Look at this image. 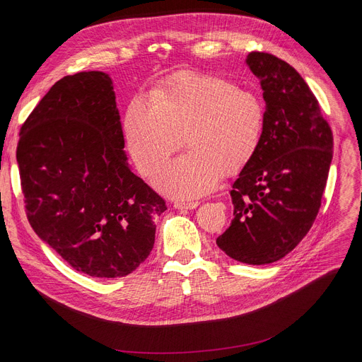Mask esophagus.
I'll return each mask as SVG.
<instances>
[{
	"instance_id": "obj_1",
	"label": "esophagus",
	"mask_w": 362,
	"mask_h": 362,
	"mask_svg": "<svg viewBox=\"0 0 362 362\" xmlns=\"http://www.w3.org/2000/svg\"><path fill=\"white\" fill-rule=\"evenodd\" d=\"M199 205V202H175L173 206L176 210H194Z\"/></svg>"
}]
</instances>
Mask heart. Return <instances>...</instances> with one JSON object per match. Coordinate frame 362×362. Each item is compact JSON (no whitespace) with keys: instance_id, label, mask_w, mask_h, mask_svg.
Returning a JSON list of instances; mask_svg holds the SVG:
<instances>
[{"instance_id":"heart-1","label":"heart","mask_w":362,"mask_h":362,"mask_svg":"<svg viewBox=\"0 0 362 362\" xmlns=\"http://www.w3.org/2000/svg\"><path fill=\"white\" fill-rule=\"evenodd\" d=\"M265 108L255 92L211 74H183L129 104L124 138L139 173L151 175L180 146L189 152L152 176L158 192L182 201L213 192L223 170L236 173L258 151Z\"/></svg>"}]
</instances>
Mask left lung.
<instances>
[{
    "label": "left lung",
    "instance_id": "left-lung-1",
    "mask_svg": "<svg viewBox=\"0 0 362 362\" xmlns=\"http://www.w3.org/2000/svg\"><path fill=\"white\" fill-rule=\"evenodd\" d=\"M246 66L265 101L261 145L230 191L233 220L217 245L230 258L270 264L303 239L318 214L333 135L307 82L286 62L250 52Z\"/></svg>",
    "mask_w": 362,
    "mask_h": 362
}]
</instances>
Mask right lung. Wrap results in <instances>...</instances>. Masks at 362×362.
I'll return each mask as SVG.
<instances>
[{
    "label": "right lung",
    "mask_w": 362,
    "mask_h": 362,
    "mask_svg": "<svg viewBox=\"0 0 362 362\" xmlns=\"http://www.w3.org/2000/svg\"><path fill=\"white\" fill-rule=\"evenodd\" d=\"M17 165L32 229L76 272L116 279L148 258L167 206L127 163L108 73L52 85L22 126Z\"/></svg>",
    "instance_id": "right-lung-1"
}]
</instances>
